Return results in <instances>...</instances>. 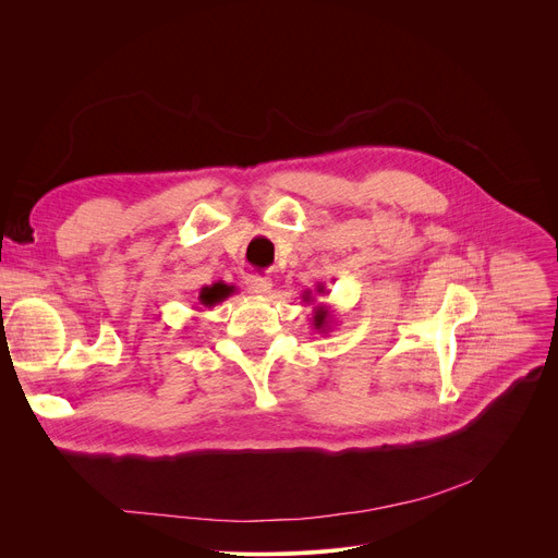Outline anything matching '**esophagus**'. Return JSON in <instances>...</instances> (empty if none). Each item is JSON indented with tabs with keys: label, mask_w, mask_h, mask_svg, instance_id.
I'll return each instance as SVG.
<instances>
[{
	"label": "esophagus",
	"mask_w": 558,
	"mask_h": 558,
	"mask_svg": "<svg viewBox=\"0 0 558 558\" xmlns=\"http://www.w3.org/2000/svg\"><path fill=\"white\" fill-rule=\"evenodd\" d=\"M246 289L255 296H267L271 291V280L262 278V276H248L246 278Z\"/></svg>",
	"instance_id": "obj_1"
}]
</instances>
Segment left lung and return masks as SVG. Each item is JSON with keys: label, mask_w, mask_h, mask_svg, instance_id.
<instances>
[{"label": "left lung", "mask_w": 558, "mask_h": 558, "mask_svg": "<svg viewBox=\"0 0 558 558\" xmlns=\"http://www.w3.org/2000/svg\"><path fill=\"white\" fill-rule=\"evenodd\" d=\"M316 291H318V294H326L324 284H318V287H316ZM303 301H305V303H310V301H312V291H310V289H307V291H303ZM330 324H332V314H330L328 305H316V307H314V316H312V326H314V330L328 332V330H330Z\"/></svg>", "instance_id": "1"}]
</instances>
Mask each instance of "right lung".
I'll use <instances>...</instances> for the list:
<instances>
[{
	"label": "right lung",
	"instance_id": "right-lung-1",
	"mask_svg": "<svg viewBox=\"0 0 558 558\" xmlns=\"http://www.w3.org/2000/svg\"><path fill=\"white\" fill-rule=\"evenodd\" d=\"M230 294H234V287L232 284H226V282H215V284H208L201 289L198 294V303L203 307H215L217 303L226 301Z\"/></svg>",
	"mask_w": 558,
	"mask_h": 558
}]
</instances>
